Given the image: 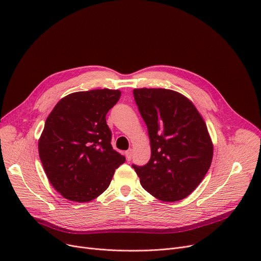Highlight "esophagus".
Here are the masks:
<instances>
[{"instance_id":"esophagus-1","label":"esophagus","mask_w":261,"mask_h":261,"mask_svg":"<svg viewBox=\"0 0 261 261\" xmlns=\"http://www.w3.org/2000/svg\"><path fill=\"white\" fill-rule=\"evenodd\" d=\"M126 159H127V161H131V159H132V155H133V150L132 149H129L128 151H126Z\"/></svg>"}]
</instances>
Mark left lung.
<instances>
[{
  "instance_id": "1",
  "label": "left lung",
  "mask_w": 261,
  "mask_h": 261,
  "mask_svg": "<svg viewBox=\"0 0 261 261\" xmlns=\"http://www.w3.org/2000/svg\"><path fill=\"white\" fill-rule=\"evenodd\" d=\"M133 95L151 147L148 164L133 168L144 189L158 200H183L202 182L213 161L206 123L193 101L176 91L142 88Z\"/></svg>"
}]
</instances>
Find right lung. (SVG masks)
Returning <instances> with one entry per match:
<instances>
[{"instance_id": "1", "label": "right lung", "mask_w": 261, "mask_h": 261, "mask_svg": "<svg viewBox=\"0 0 261 261\" xmlns=\"http://www.w3.org/2000/svg\"><path fill=\"white\" fill-rule=\"evenodd\" d=\"M119 90L71 93L54 107L38 142L47 179L65 199L89 202L109 187L125 156L111 146L106 115Z\"/></svg>"}]
</instances>
